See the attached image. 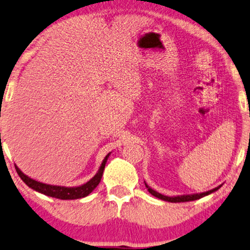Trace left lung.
<instances>
[{
  "label": "left lung",
  "mask_w": 250,
  "mask_h": 250,
  "mask_svg": "<svg viewBox=\"0 0 250 250\" xmlns=\"http://www.w3.org/2000/svg\"><path fill=\"white\" fill-rule=\"evenodd\" d=\"M145 187L147 188V190L151 195H153L154 197L159 198V200L170 202V203H181V202H190V201L200 200V198L204 197V196H208V195L212 194V192H214V191H217L218 189L222 187V185L218 186V187H216V188L211 189V190H208V191H204V192H198V194H189V195H178V196H165V195L160 194V192L153 190L152 188L148 187L146 183H145Z\"/></svg>",
  "instance_id": "obj_1"
}]
</instances>
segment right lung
<instances>
[{
  "mask_svg": "<svg viewBox=\"0 0 250 250\" xmlns=\"http://www.w3.org/2000/svg\"><path fill=\"white\" fill-rule=\"evenodd\" d=\"M110 152L104 158L102 165H100L99 169H98L97 174L93 176L92 179H90L84 185L78 186V187H64V186H53V185H47V183H42L37 181V180L31 179L30 176L24 174L21 170L15 165L16 170H17L20 178L25 182V185H27L28 187L32 188L33 190L41 194L49 196V197L59 198V200H77V198H83L86 197L87 195H90L92 192L98 185H99L100 180H102L104 169H105V165L108 159Z\"/></svg>",
  "mask_w": 250,
  "mask_h": 250,
  "instance_id": "obj_1",
  "label": "right lung"
}]
</instances>
